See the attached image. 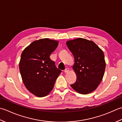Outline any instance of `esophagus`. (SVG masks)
Masks as SVG:
<instances>
[{
	"mask_svg": "<svg viewBox=\"0 0 122 122\" xmlns=\"http://www.w3.org/2000/svg\"><path fill=\"white\" fill-rule=\"evenodd\" d=\"M69 71V68H66L64 70V72H65V73H67L68 71Z\"/></svg>",
	"mask_w": 122,
	"mask_h": 122,
	"instance_id": "34e87169",
	"label": "esophagus"
}]
</instances>
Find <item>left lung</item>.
Here are the masks:
<instances>
[{"label":"left lung","instance_id":"8db88e82","mask_svg":"<svg viewBox=\"0 0 122 122\" xmlns=\"http://www.w3.org/2000/svg\"><path fill=\"white\" fill-rule=\"evenodd\" d=\"M66 44L75 59L73 68L77 79L71 87L81 94L92 92L100 84L105 71L103 51L93 41L84 38L69 41Z\"/></svg>","mask_w":122,"mask_h":122}]
</instances>
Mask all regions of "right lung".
Instances as JSON below:
<instances>
[{"label": "right lung", "mask_w": 122, "mask_h": 122, "mask_svg": "<svg viewBox=\"0 0 122 122\" xmlns=\"http://www.w3.org/2000/svg\"><path fill=\"white\" fill-rule=\"evenodd\" d=\"M58 42L48 38L31 43L23 51L19 62V71L27 89L38 97L47 96L53 89L61 71L49 56Z\"/></svg>", "instance_id": "right-lung-1"}]
</instances>
